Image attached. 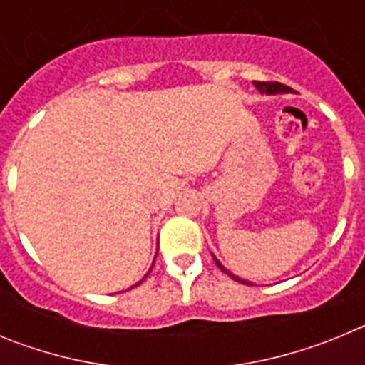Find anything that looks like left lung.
<instances>
[{"mask_svg": "<svg viewBox=\"0 0 365 365\" xmlns=\"http://www.w3.org/2000/svg\"><path fill=\"white\" fill-rule=\"evenodd\" d=\"M254 86H256L257 91L263 93V95H278V93H291L292 91L291 87L285 86V83H279V82H254ZM214 261H215V265H217L219 269L222 270V272L228 274V276H230L232 279H235V282H240V283H247V285H252V283H250V282H245V279H241V278H237V276H234V274H232L230 270L225 269V267H222L221 263H219V259L215 256H214Z\"/></svg>", "mask_w": 365, "mask_h": 365, "instance_id": "8db88e82", "label": "left lung"}]
</instances>
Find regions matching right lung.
<instances>
[{
    "instance_id": "add662e5",
    "label": "right lung",
    "mask_w": 365,
    "mask_h": 365,
    "mask_svg": "<svg viewBox=\"0 0 365 365\" xmlns=\"http://www.w3.org/2000/svg\"><path fill=\"white\" fill-rule=\"evenodd\" d=\"M153 263H155V261H153ZM150 272H151V269H150ZM150 272H148V274H150ZM148 274H146V276H144V278H143V279H146V278H148ZM143 279H140V282H138V283H135V285H133V287L140 285V283H143ZM133 287H130V289H133ZM130 289H128V291H130Z\"/></svg>"
}]
</instances>
